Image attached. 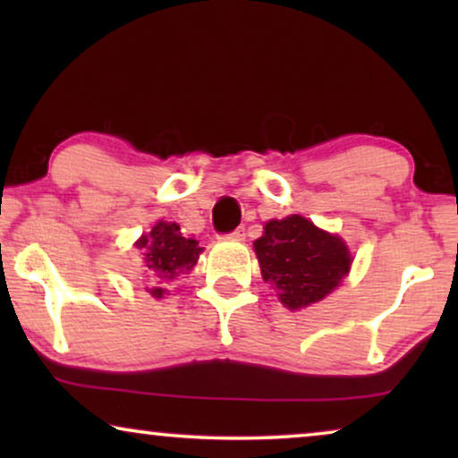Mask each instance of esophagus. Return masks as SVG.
<instances>
[{
  "mask_svg": "<svg viewBox=\"0 0 458 458\" xmlns=\"http://www.w3.org/2000/svg\"><path fill=\"white\" fill-rule=\"evenodd\" d=\"M225 237H229V240H235V242L246 240V227H237L235 231H231V233H227Z\"/></svg>",
  "mask_w": 458,
  "mask_h": 458,
  "instance_id": "esophagus-1",
  "label": "esophagus"
}]
</instances>
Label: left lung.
<instances>
[{"mask_svg":"<svg viewBox=\"0 0 458 458\" xmlns=\"http://www.w3.org/2000/svg\"><path fill=\"white\" fill-rule=\"evenodd\" d=\"M262 279L279 290L290 310L323 300L350 268V252L337 235L315 227L304 216L292 215L268 221L265 235L254 242Z\"/></svg>","mask_w":458,"mask_h":458,"instance_id":"left-lung-1","label":"left lung"}]
</instances>
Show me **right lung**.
<instances>
[{
    "instance_id": "right-lung-1",
    "label": "right lung",
    "mask_w": 458,
    "mask_h": 458,
    "mask_svg": "<svg viewBox=\"0 0 458 458\" xmlns=\"http://www.w3.org/2000/svg\"><path fill=\"white\" fill-rule=\"evenodd\" d=\"M137 248L146 250L143 256H146L148 273L156 284V287L149 290L154 298H162V293H165L162 284L174 279L179 273L191 271L199 252H202L196 240L183 237L177 223L166 221H160L148 235H143L137 242Z\"/></svg>"
}]
</instances>
